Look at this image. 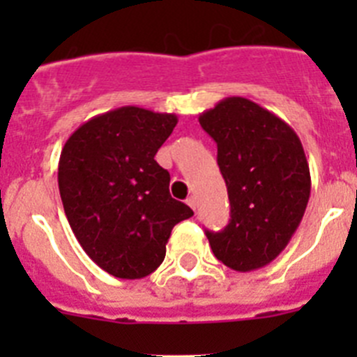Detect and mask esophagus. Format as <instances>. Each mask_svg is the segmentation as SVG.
<instances>
[{
    "mask_svg": "<svg viewBox=\"0 0 357 357\" xmlns=\"http://www.w3.org/2000/svg\"><path fill=\"white\" fill-rule=\"evenodd\" d=\"M188 206L191 207V209H193V211H197V198H195V197H189V198H188Z\"/></svg>",
    "mask_w": 357,
    "mask_h": 357,
    "instance_id": "1",
    "label": "esophagus"
}]
</instances>
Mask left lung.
<instances>
[{
	"label": "left lung",
	"mask_w": 357,
	"mask_h": 357,
	"mask_svg": "<svg viewBox=\"0 0 357 357\" xmlns=\"http://www.w3.org/2000/svg\"><path fill=\"white\" fill-rule=\"evenodd\" d=\"M216 141L230 200V222L207 239L218 261L254 272L288 247L311 195L304 146L288 123L252 100L230 96L202 112Z\"/></svg>",
	"instance_id": "obj_1"
}]
</instances>
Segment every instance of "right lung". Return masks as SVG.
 Returning <instances> with one entry per match:
<instances>
[{
	"label": "right lung",
	"instance_id": "1",
	"mask_svg": "<svg viewBox=\"0 0 357 357\" xmlns=\"http://www.w3.org/2000/svg\"><path fill=\"white\" fill-rule=\"evenodd\" d=\"M176 114L127 105L98 114L69 135L59 160V191L78 243L119 279H143L166 255L172 229L193 211L169 195L155 153Z\"/></svg>",
	"mask_w": 357,
	"mask_h": 357
}]
</instances>
